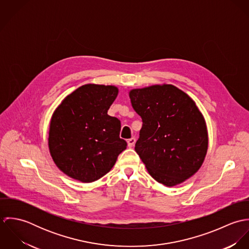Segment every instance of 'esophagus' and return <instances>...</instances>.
I'll return each instance as SVG.
<instances>
[{
  "mask_svg": "<svg viewBox=\"0 0 249 249\" xmlns=\"http://www.w3.org/2000/svg\"><path fill=\"white\" fill-rule=\"evenodd\" d=\"M135 142H136L135 138H130V139H128V140H127V145H128V147H132V146L134 145Z\"/></svg>",
  "mask_w": 249,
  "mask_h": 249,
  "instance_id": "34e87169",
  "label": "esophagus"
}]
</instances>
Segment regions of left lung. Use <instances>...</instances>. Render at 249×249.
<instances>
[{"mask_svg":"<svg viewBox=\"0 0 249 249\" xmlns=\"http://www.w3.org/2000/svg\"><path fill=\"white\" fill-rule=\"evenodd\" d=\"M142 125L135 150L148 174L173 187L193 177L208 149L205 120L196 103L172 84L129 92Z\"/></svg>","mask_w":249,"mask_h":249,"instance_id":"obj_1","label":"left lung"}]
</instances>
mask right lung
Wrapping results in <instances>:
<instances>
[{"instance_id": "right-lung-1", "label": "right lung", "mask_w": 249, "mask_h": 249, "mask_svg": "<svg viewBox=\"0 0 249 249\" xmlns=\"http://www.w3.org/2000/svg\"><path fill=\"white\" fill-rule=\"evenodd\" d=\"M112 85L85 84L77 88L53 114L49 148L60 171L89 183L115 165L127 143L120 138L121 122L107 111L118 96Z\"/></svg>"}]
</instances>
